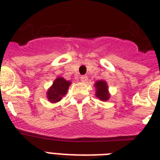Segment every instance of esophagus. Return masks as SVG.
<instances>
[{"instance_id":"34e87169","label":"esophagus","mask_w":160,"mask_h":160,"mask_svg":"<svg viewBox=\"0 0 160 160\" xmlns=\"http://www.w3.org/2000/svg\"><path fill=\"white\" fill-rule=\"evenodd\" d=\"M80 79H81V81L82 82H85L87 81V79H88V77H87V76H86V75H82V76H81Z\"/></svg>"}]
</instances>
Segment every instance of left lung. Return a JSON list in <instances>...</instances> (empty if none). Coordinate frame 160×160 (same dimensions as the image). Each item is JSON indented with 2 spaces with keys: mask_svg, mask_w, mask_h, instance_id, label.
Returning <instances> with one entry per match:
<instances>
[{
  "mask_svg": "<svg viewBox=\"0 0 160 160\" xmlns=\"http://www.w3.org/2000/svg\"><path fill=\"white\" fill-rule=\"evenodd\" d=\"M96 96L99 98L102 101H107L109 98V94L107 92V84L104 81H98L95 83Z\"/></svg>",
  "mask_w": 160,
  "mask_h": 160,
  "instance_id": "obj_1",
  "label": "left lung"
}]
</instances>
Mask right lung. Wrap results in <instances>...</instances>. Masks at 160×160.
I'll return each instance as SVG.
<instances>
[{
  "instance_id": "right-lung-1",
  "label": "right lung",
  "mask_w": 160,
  "mask_h": 160,
  "mask_svg": "<svg viewBox=\"0 0 160 160\" xmlns=\"http://www.w3.org/2000/svg\"><path fill=\"white\" fill-rule=\"evenodd\" d=\"M70 82L65 80L62 78H58L53 83L47 92V98L49 102H57L66 94L67 90L70 85Z\"/></svg>"
}]
</instances>
